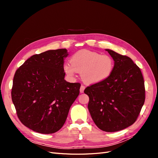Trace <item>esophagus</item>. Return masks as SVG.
<instances>
[{"label":"esophagus","mask_w":158,"mask_h":158,"mask_svg":"<svg viewBox=\"0 0 158 158\" xmlns=\"http://www.w3.org/2000/svg\"><path fill=\"white\" fill-rule=\"evenodd\" d=\"M84 89H85V86L84 85H82L80 86V93H83L84 92Z\"/></svg>","instance_id":"34e87169"}]
</instances>
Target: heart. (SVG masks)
Here are the masks:
<instances>
[{
    "instance_id": "1",
    "label": "heart",
    "mask_w": 158,
    "mask_h": 158,
    "mask_svg": "<svg viewBox=\"0 0 158 158\" xmlns=\"http://www.w3.org/2000/svg\"><path fill=\"white\" fill-rule=\"evenodd\" d=\"M114 66V61L110 55L82 49L72 56L70 63H65L63 69L71 78H75L77 72H81V77L85 83L95 84L109 78Z\"/></svg>"
}]
</instances>
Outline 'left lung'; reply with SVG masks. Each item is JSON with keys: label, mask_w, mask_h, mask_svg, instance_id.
<instances>
[{"label": "left lung", "mask_w": 158, "mask_h": 158, "mask_svg": "<svg viewBox=\"0 0 158 158\" xmlns=\"http://www.w3.org/2000/svg\"><path fill=\"white\" fill-rule=\"evenodd\" d=\"M114 61L110 77L84 90L88 110L101 130L116 132L135 123L145 101L144 81L139 67L127 56L106 49Z\"/></svg>", "instance_id": "1"}]
</instances>
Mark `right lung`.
Here are the masks:
<instances>
[{"mask_svg": "<svg viewBox=\"0 0 158 158\" xmlns=\"http://www.w3.org/2000/svg\"><path fill=\"white\" fill-rule=\"evenodd\" d=\"M66 49L31 56L16 71L12 99L23 125L41 134H52L64 125L80 94V83L64 80Z\"/></svg>", "mask_w": 158, "mask_h": 158, "instance_id": "right-lung-1", "label": "right lung"}]
</instances>
